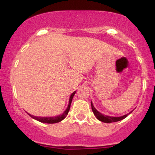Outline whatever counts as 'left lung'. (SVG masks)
I'll use <instances>...</instances> for the list:
<instances>
[{
  "instance_id": "left-lung-1",
  "label": "left lung",
  "mask_w": 155,
  "mask_h": 155,
  "mask_svg": "<svg viewBox=\"0 0 155 155\" xmlns=\"http://www.w3.org/2000/svg\"><path fill=\"white\" fill-rule=\"evenodd\" d=\"M91 106H92V111H93L94 115L96 117V118H97L98 120L101 121V122H105V123H111V122H118V121L122 120L123 119L125 118V117H127V115L130 114V113H132V111H130L129 114H125V115H124V116H122V117H110V116H106V115L100 113L98 111H97V110H96V108L94 107L92 101H91Z\"/></svg>"
}]
</instances>
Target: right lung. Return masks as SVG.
<instances>
[{
	"mask_svg": "<svg viewBox=\"0 0 155 155\" xmlns=\"http://www.w3.org/2000/svg\"><path fill=\"white\" fill-rule=\"evenodd\" d=\"M75 93H76V91L73 92V93L71 94V95L70 96V99H69V102H68V106L66 110H65V111H64L62 114L58 115V116H56V117H35V116H33V115L30 114L29 113H28V114L31 117H32L33 119H34V120H38L41 122H43V123L53 124V123H57V122H60V121L64 120V119L65 118V117L68 115V114L69 110H70L71 104V102H72V99H73V97H74V95H75Z\"/></svg>",
	"mask_w": 155,
	"mask_h": 155,
	"instance_id": "1",
	"label": "right lung"
}]
</instances>
